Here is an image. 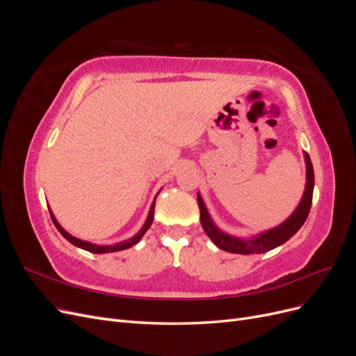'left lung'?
Wrapping results in <instances>:
<instances>
[{"label": "left lung", "instance_id": "obj_1", "mask_svg": "<svg viewBox=\"0 0 356 356\" xmlns=\"http://www.w3.org/2000/svg\"><path fill=\"white\" fill-rule=\"evenodd\" d=\"M305 161H306V187L298 207L284 222L276 225L273 229L258 233L252 236V238H238V236H232L229 233L220 230L212 221L211 215L207 209V204H204L202 196L197 193L200 224L204 233L208 234V238L222 251L233 252V254H243V255L272 251L276 246L282 245L288 239L293 238L307 218L310 207H312V195H314L315 174H314V166H312V161L307 153H305Z\"/></svg>", "mask_w": 356, "mask_h": 356}]
</instances>
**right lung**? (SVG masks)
I'll list each match as a JSON object with an SVG mask.
<instances>
[{
  "instance_id": "add662e5",
  "label": "right lung",
  "mask_w": 356,
  "mask_h": 356,
  "mask_svg": "<svg viewBox=\"0 0 356 356\" xmlns=\"http://www.w3.org/2000/svg\"><path fill=\"white\" fill-rule=\"evenodd\" d=\"M157 197V196H156ZM156 197L152 203V208H149V212H148V217L144 222V225L141 227V230H139L135 236H132V238H129L127 241H123V242H118L115 245H96V243H92V242H88V241H81V239H77L74 238V236H71L65 229L62 227V225L58 222V220L55 218V215H53L51 209H50V215H51V220L53 222H55L56 229L60 232V234L65 238L68 242H71L72 245L81 248V250H86L89 252H93V254H106V252H117V251H123V250H127V248H131L134 245H136L139 241L143 239V236L145 234V232L149 229V225L153 224V218H154V207H156Z\"/></svg>"
}]
</instances>
